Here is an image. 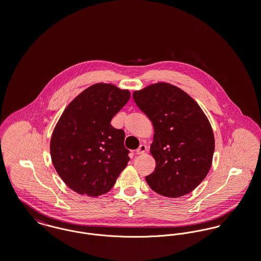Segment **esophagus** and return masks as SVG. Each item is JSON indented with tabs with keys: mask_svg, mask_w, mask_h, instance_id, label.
Segmentation results:
<instances>
[{
	"mask_svg": "<svg viewBox=\"0 0 261 261\" xmlns=\"http://www.w3.org/2000/svg\"><path fill=\"white\" fill-rule=\"evenodd\" d=\"M147 151V146L145 145H140V147L137 149L136 152L138 154H143Z\"/></svg>",
	"mask_w": 261,
	"mask_h": 261,
	"instance_id": "esophagus-1",
	"label": "esophagus"
}]
</instances>
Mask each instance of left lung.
I'll return each instance as SVG.
<instances>
[{
    "instance_id": "8db88e82",
    "label": "left lung",
    "mask_w": 261,
    "mask_h": 261,
    "mask_svg": "<svg viewBox=\"0 0 261 261\" xmlns=\"http://www.w3.org/2000/svg\"><path fill=\"white\" fill-rule=\"evenodd\" d=\"M133 99L154 129L149 151L155 168L146 177L148 185L174 199L191 193L212 163L215 144L206 115L186 92L169 83L135 91Z\"/></svg>"
}]
</instances>
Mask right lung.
<instances>
[{"instance_id":"obj_1","label":"right lung","mask_w":261,"mask_h":261,"mask_svg":"<svg viewBox=\"0 0 261 261\" xmlns=\"http://www.w3.org/2000/svg\"><path fill=\"white\" fill-rule=\"evenodd\" d=\"M130 92L97 83L79 94L62 112L50 138L51 162L72 191L99 197L112 190L130 158L125 133L111 124Z\"/></svg>"}]
</instances>
